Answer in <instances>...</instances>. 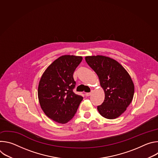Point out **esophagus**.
Returning a JSON list of instances; mask_svg holds the SVG:
<instances>
[{"mask_svg": "<svg viewBox=\"0 0 158 158\" xmlns=\"http://www.w3.org/2000/svg\"><path fill=\"white\" fill-rule=\"evenodd\" d=\"M91 93H85V96H91Z\"/></svg>", "mask_w": 158, "mask_h": 158, "instance_id": "1", "label": "esophagus"}]
</instances>
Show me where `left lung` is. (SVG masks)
Returning a JSON list of instances; mask_svg holds the SVG:
<instances>
[{"label":"left lung","mask_w":158,"mask_h":158,"mask_svg":"<svg viewBox=\"0 0 158 158\" xmlns=\"http://www.w3.org/2000/svg\"><path fill=\"white\" fill-rule=\"evenodd\" d=\"M87 64L98 76L105 98L98 106L100 114L109 119L119 117L131 104L134 85L124 67L116 60L104 56H86Z\"/></svg>","instance_id":"left-lung-1"}]
</instances>
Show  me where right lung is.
Here are the masks:
<instances>
[{"label": "right lung", "instance_id": "obj_1", "mask_svg": "<svg viewBox=\"0 0 158 158\" xmlns=\"http://www.w3.org/2000/svg\"><path fill=\"white\" fill-rule=\"evenodd\" d=\"M82 57L64 55L55 60L43 73L38 86L41 109L48 118L60 124L73 119L82 101L73 92V74Z\"/></svg>", "mask_w": 158, "mask_h": 158}]
</instances>
